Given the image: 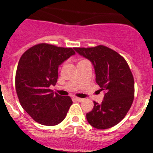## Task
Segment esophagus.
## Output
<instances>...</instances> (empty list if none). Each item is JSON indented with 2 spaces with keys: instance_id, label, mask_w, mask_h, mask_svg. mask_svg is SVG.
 <instances>
[{
  "instance_id": "obj_1",
  "label": "esophagus",
  "mask_w": 153,
  "mask_h": 153,
  "mask_svg": "<svg viewBox=\"0 0 153 153\" xmlns=\"http://www.w3.org/2000/svg\"><path fill=\"white\" fill-rule=\"evenodd\" d=\"M74 100H77V101H83V98H79V97H74Z\"/></svg>"
}]
</instances>
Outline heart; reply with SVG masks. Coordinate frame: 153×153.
<instances>
[{"mask_svg":"<svg viewBox=\"0 0 153 153\" xmlns=\"http://www.w3.org/2000/svg\"><path fill=\"white\" fill-rule=\"evenodd\" d=\"M81 61H82V60H81Z\"/></svg>","mask_w":153,"mask_h":153,"instance_id":"obj_1","label":"heart"}]
</instances>
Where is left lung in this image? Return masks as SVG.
<instances>
[{
	"instance_id": "1",
	"label": "left lung",
	"mask_w": 153,
	"mask_h": 153,
	"mask_svg": "<svg viewBox=\"0 0 153 153\" xmlns=\"http://www.w3.org/2000/svg\"><path fill=\"white\" fill-rule=\"evenodd\" d=\"M74 49L92 62L97 83L106 92L101 104L94 101V108L87 114V121L97 129L113 127L125 117L134 100L131 70L121 55L104 45Z\"/></svg>"
}]
</instances>
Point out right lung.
<instances>
[{"instance_id":"obj_1","label":"right lung","mask_w":153,"mask_h":153,"mask_svg":"<svg viewBox=\"0 0 153 153\" xmlns=\"http://www.w3.org/2000/svg\"><path fill=\"white\" fill-rule=\"evenodd\" d=\"M75 54L73 48L40 43L25 51L17 67L15 89L20 104L38 123L53 126L62 122L73 104L70 97L49 89L58 79V68Z\"/></svg>"}]
</instances>
